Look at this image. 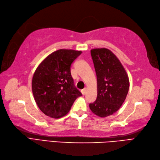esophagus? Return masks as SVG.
Wrapping results in <instances>:
<instances>
[{
  "label": "esophagus",
  "mask_w": 160,
  "mask_h": 160,
  "mask_svg": "<svg viewBox=\"0 0 160 160\" xmlns=\"http://www.w3.org/2000/svg\"><path fill=\"white\" fill-rule=\"evenodd\" d=\"M87 90H87L86 88H83L82 90H81V93H82L83 95H85V94H86Z\"/></svg>",
  "instance_id": "1"
}]
</instances>
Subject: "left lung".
<instances>
[{"instance_id": "8db88e82", "label": "left lung", "mask_w": 160, "mask_h": 160, "mask_svg": "<svg viewBox=\"0 0 160 160\" xmlns=\"http://www.w3.org/2000/svg\"><path fill=\"white\" fill-rule=\"evenodd\" d=\"M97 81V97L90 109L100 117L116 112L126 98L129 90V79L121 62L106 48L90 50Z\"/></svg>"}]
</instances>
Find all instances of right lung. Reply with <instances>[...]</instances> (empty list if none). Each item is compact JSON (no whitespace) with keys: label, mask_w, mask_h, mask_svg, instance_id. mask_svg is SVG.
I'll return each mask as SVG.
<instances>
[{"label":"right lung","mask_w":160,"mask_h":160,"mask_svg":"<svg viewBox=\"0 0 160 160\" xmlns=\"http://www.w3.org/2000/svg\"><path fill=\"white\" fill-rule=\"evenodd\" d=\"M82 52L61 49L48 56L32 78V89L38 107L45 115L58 119L69 112L81 96L71 76L70 67Z\"/></svg>","instance_id":"right-lung-1"}]
</instances>
